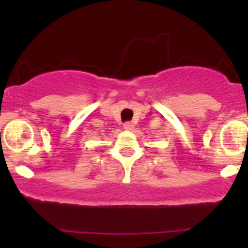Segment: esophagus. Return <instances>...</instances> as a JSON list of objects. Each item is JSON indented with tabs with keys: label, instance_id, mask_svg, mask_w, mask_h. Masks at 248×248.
I'll return each mask as SVG.
<instances>
[{
	"label": "esophagus",
	"instance_id": "esophagus-1",
	"mask_svg": "<svg viewBox=\"0 0 248 248\" xmlns=\"http://www.w3.org/2000/svg\"><path fill=\"white\" fill-rule=\"evenodd\" d=\"M124 128L126 130H132L134 128V124H132V122H126V124H124Z\"/></svg>",
	"mask_w": 248,
	"mask_h": 248
}]
</instances>
